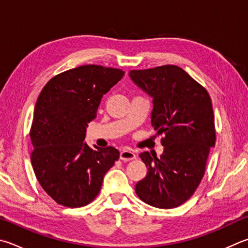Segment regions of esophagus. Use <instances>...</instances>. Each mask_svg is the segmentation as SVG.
I'll use <instances>...</instances> for the list:
<instances>
[{
    "label": "esophagus",
    "instance_id": "obj_1",
    "mask_svg": "<svg viewBox=\"0 0 248 248\" xmlns=\"http://www.w3.org/2000/svg\"><path fill=\"white\" fill-rule=\"evenodd\" d=\"M136 158H137L136 154H134V153L131 152V151L124 150L123 152L120 153V159L123 161H130V160H133Z\"/></svg>",
    "mask_w": 248,
    "mask_h": 248
}]
</instances>
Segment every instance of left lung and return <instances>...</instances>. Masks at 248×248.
Listing matches in <instances>:
<instances>
[{"label":"left lung","instance_id":"left-lung-1","mask_svg":"<svg viewBox=\"0 0 248 248\" xmlns=\"http://www.w3.org/2000/svg\"><path fill=\"white\" fill-rule=\"evenodd\" d=\"M130 78L153 97L152 125L161 136L159 157L144 152L147 174L136 186L140 200L157 208H174L194 194L205 173L216 130L207 90L174 65L131 70Z\"/></svg>","mask_w":248,"mask_h":248}]
</instances>
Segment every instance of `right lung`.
Masks as SVG:
<instances>
[{
    "label": "right lung",
    "instance_id": "right-lung-1",
    "mask_svg": "<svg viewBox=\"0 0 248 248\" xmlns=\"http://www.w3.org/2000/svg\"><path fill=\"white\" fill-rule=\"evenodd\" d=\"M124 75L121 69L84 65L56 75L40 93L30 129L31 164L40 186L57 204H90L118 160L115 147H90L83 140L103 95Z\"/></svg>",
    "mask_w": 248,
    "mask_h": 248
}]
</instances>
